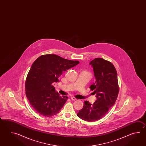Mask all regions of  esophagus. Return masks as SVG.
Returning a JSON list of instances; mask_svg holds the SVG:
<instances>
[{
	"label": "esophagus",
	"mask_w": 146,
	"mask_h": 146,
	"mask_svg": "<svg viewBox=\"0 0 146 146\" xmlns=\"http://www.w3.org/2000/svg\"><path fill=\"white\" fill-rule=\"evenodd\" d=\"M70 99L72 100H73V101H75V100H76L77 99L76 98H75L74 97H71L70 98Z\"/></svg>",
	"instance_id": "obj_1"
}]
</instances>
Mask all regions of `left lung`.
I'll list each match as a JSON object with an SVG mask.
<instances>
[{
    "instance_id": "obj_1",
    "label": "left lung",
    "mask_w": 146,
    "mask_h": 146,
    "mask_svg": "<svg viewBox=\"0 0 146 146\" xmlns=\"http://www.w3.org/2000/svg\"><path fill=\"white\" fill-rule=\"evenodd\" d=\"M89 65L93 67L96 82L90 88L96 94V100L93 104L86 101L83 108L77 116L87 121H96L102 118L114 106L118 96L117 74L112 63L102 58L92 60Z\"/></svg>"
}]
</instances>
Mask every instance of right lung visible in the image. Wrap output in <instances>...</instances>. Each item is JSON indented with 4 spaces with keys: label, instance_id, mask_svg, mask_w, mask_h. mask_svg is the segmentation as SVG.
<instances>
[{
    "label": "right lung",
    "instance_id": "1",
    "mask_svg": "<svg viewBox=\"0 0 146 146\" xmlns=\"http://www.w3.org/2000/svg\"><path fill=\"white\" fill-rule=\"evenodd\" d=\"M79 62L64 59L55 54L40 56L32 64L25 81V93L34 110L45 117L56 115L67 101L60 96L53 84L59 82L62 72Z\"/></svg>",
    "mask_w": 146,
    "mask_h": 146
}]
</instances>
